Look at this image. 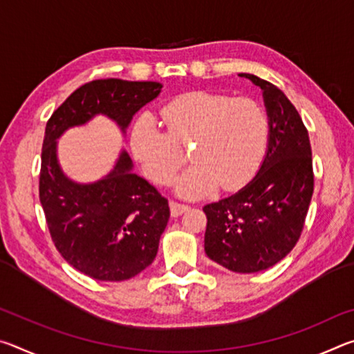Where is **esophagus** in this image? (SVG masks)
<instances>
[{"instance_id":"obj_1","label":"esophagus","mask_w":354,"mask_h":354,"mask_svg":"<svg viewBox=\"0 0 354 354\" xmlns=\"http://www.w3.org/2000/svg\"><path fill=\"white\" fill-rule=\"evenodd\" d=\"M189 207L190 206L184 205V203H179V201H175V200L170 201V212H171L173 217H178V215H181L183 212L187 211Z\"/></svg>"}]
</instances>
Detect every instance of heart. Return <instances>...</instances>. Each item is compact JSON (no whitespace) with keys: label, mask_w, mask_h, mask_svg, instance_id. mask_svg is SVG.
I'll return each mask as SVG.
<instances>
[{"label":"heart","mask_w":354,"mask_h":354,"mask_svg":"<svg viewBox=\"0 0 354 354\" xmlns=\"http://www.w3.org/2000/svg\"><path fill=\"white\" fill-rule=\"evenodd\" d=\"M167 133L151 113H142L131 129V149L154 183L167 184L187 162L181 147L194 143L196 165L178 179V192L200 196L220 185L243 187L259 169L268 143V118L251 98L195 91L179 95L160 109Z\"/></svg>","instance_id":"obj_1"}]
</instances>
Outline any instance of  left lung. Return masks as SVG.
Returning <instances> with one entry per match:
<instances>
[{"mask_svg":"<svg viewBox=\"0 0 354 354\" xmlns=\"http://www.w3.org/2000/svg\"><path fill=\"white\" fill-rule=\"evenodd\" d=\"M268 112V149L257 175L237 194L203 207L206 254L237 273L273 267L295 247L314 194L308 129L283 91L254 75Z\"/></svg>","mask_w":354,"mask_h":354,"instance_id":"1","label":"left lung"}]
</instances>
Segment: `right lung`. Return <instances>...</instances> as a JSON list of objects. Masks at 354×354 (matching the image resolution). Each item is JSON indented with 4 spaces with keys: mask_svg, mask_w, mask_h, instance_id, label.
Returning <instances> with one entry per match:
<instances>
[{
    "mask_svg": "<svg viewBox=\"0 0 354 354\" xmlns=\"http://www.w3.org/2000/svg\"><path fill=\"white\" fill-rule=\"evenodd\" d=\"M160 88L153 81L95 80L76 88L46 123L39 176L46 225L64 259L91 278L124 281L145 270L158 254L170 217L169 200L131 171L133 162L124 151L101 181L71 183L59 169L56 139L97 113L115 120L124 131Z\"/></svg>",
    "mask_w": 354,
    "mask_h": 354,
    "instance_id": "1",
    "label": "right lung"
}]
</instances>
